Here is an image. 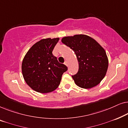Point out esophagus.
<instances>
[{
    "instance_id": "34e87169",
    "label": "esophagus",
    "mask_w": 128,
    "mask_h": 128,
    "mask_svg": "<svg viewBox=\"0 0 128 128\" xmlns=\"http://www.w3.org/2000/svg\"><path fill=\"white\" fill-rule=\"evenodd\" d=\"M64 64H65V65H66L67 66H68V61H65V62H64Z\"/></svg>"
}]
</instances>
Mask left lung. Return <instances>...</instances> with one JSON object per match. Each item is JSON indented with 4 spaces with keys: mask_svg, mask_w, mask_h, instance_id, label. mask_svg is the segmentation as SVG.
<instances>
[{
    "mask_svg": "<svg viewBox=\"0 0 128 128\" xmlns=\"http://www.w3.org/2000/svg\"><path fill=\"white\" fill-rule=\"evenodd\" d=\"M61 41L77 56L78 70L72 76L76 84L86 89L98 84L106 76L108 67L104 49L93 38L84 34L64 36Z\"/></svg>",
    "mask_w": 128,
    "mask_h": 128,
    "instance_id": "obj_1",
    "label": "left lung"
}]
</instances>
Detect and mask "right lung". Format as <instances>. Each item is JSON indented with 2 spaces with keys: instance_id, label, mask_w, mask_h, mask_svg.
<instances>
[{
  "instance_id": "obj_1",
  "label": "right lung",
  "mask_w": 128,
  "mask_h": 128,
  "mask_svg": "<svg viewBox=\"0 0 128 128\" xmlns=\"http://www.w3.org/2000/svg\"><path fill=\"white\" fill-rule=\"evenodd\" d=\"M59 38L40 40L31 47L22 62V76L32 90L41 93L53 92L60 84L63 73L68 70L60 64L52 51Z\"/></svg>"
}]
</instances>
